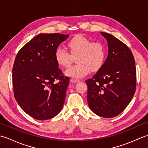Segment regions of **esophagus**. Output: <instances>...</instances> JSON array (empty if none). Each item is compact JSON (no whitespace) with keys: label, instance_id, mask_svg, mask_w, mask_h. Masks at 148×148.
I'll use <instances>...</instances> for the list:
<instances>
[{"label":"esophagus","instance_id":"obj_1","mask_svg":"<svg viewBox=\"0 0 148 148\" xmlns=\"http://www.w3.org/2000/svg\"><path fill=\"white\" fill-rule=\"evenodd\" d=\"M71 81L74 83H79L80 81L79 79H74V78H72V79H71Z\"/></svg>","mask_w":148,"mask_h":148}]
</instances>
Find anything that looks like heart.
Wrapping results in <instances>:
<instances>
[{
  "label": "heart",
  "instance_id": "b5f03b06",
  "mask_svg": "<svg viewBox=\"0 0 148 148\" xmlns=\"http://www.w3.org/2000/svg\"><path fill=\"white\" fill-rule=\"evenodd\" d=\"M67 46L72 55H77V64L66 69L67 76L74 78L83 77L88 74L90 70L96 71L103 64L106 50L100 42H92L83 35H77L69 40ZM55 57L58 64L64 67L70 65L72 61L71 53L62 47L56 49Z\"/></svg>",
  "mask_w": 148,
  "mask_h": 148
}]
</instances>
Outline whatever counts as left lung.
I'll list each match as a JSON object with an SVG mask.
<instances>
[{
    "label": "left lung",
    "mask_w": 148,
    "mask_h": 148,
    "mask_svg": "<svg viewBox=\"0 0 148 148\" xmlns=\"http://www.w3.org/2000/svg\"><path fill=\"white\" fill-rule=\"evenodd\" d=\"M108 55L92 79L86 81L89 108L99 116L112 118L127 108L136 89V62L129 48L108 33Z\"/></svg>",
    "instance_id": "left-lung-1"
}]
</instances>
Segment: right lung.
<instances>
[{
    "label": "right lung",
    "instance_id": "obj_1",
    "mask_svg": "<svg viewBox=\"0 0 148 148\" xmlns=\"http://www.w3.org/2000/svg\"><path fill=\"white\" fill-rule=\"evenodd\" d=\"M68 37V34H40L16 56L12 68L15 99L27 114L38 120L55 117L64 106L69 79L58 69L55 53Z\"/></svg>",
    "mask_w": 148,
    "mask_h": 148
}]
</instances>
